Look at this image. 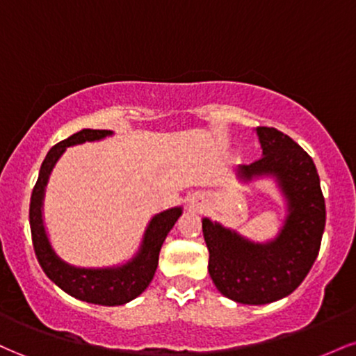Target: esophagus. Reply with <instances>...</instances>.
Returning <instances> with one entry per match:
<instances>
[{"label":"esophagus","mask_w":356,"mask_h":356,"mask_svg":"<svg viewBox=\"0 0 356 356\" xmlns=\"http://www.w3.org/2000/svg\"><path fill=\"white\" fill-rule=\"evenodd\" d=\"M201 206H202V202L199 201V199H192L191 201V207H194V209H199Z\"/></svg>","instance_id":"1"}]
</instances>
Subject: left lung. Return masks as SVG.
<instances>
[{
  "mask_svg": "<svg viewBox=\"0 0 356 356\" xmlns=\"http://www.w3.org/2000/svg\"><path fill=\"white\" fill-rule=\"evenodd\" d=\"M256 134L263 157L241 164L239 177L246 182L261 175L276 179L288 204L280 234L268 243H252L222 224L202 219L212 283L220 295L243 305L273 303L303 283L320 251L326 220L313 159L273 127H257Z\"/></svg>",
  "mask_w": 356,
  "mask_h": 356,
  "instance_id": "left-lung-1",
  "label": "left lung"
}]
</instances>
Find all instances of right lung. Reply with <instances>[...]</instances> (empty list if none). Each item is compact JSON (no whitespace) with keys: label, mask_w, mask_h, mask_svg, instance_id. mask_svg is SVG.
I'll use <instances>...</instances> for the list:
<instances>
[{"label":"right lung","mask_w":356,"mask_h":356,"mask_svg":"<svg viewBox=\"0 0 356 356\" xmlns=\"http://www.w3.org/2000/svg\"><path fill=\"white\" fill-rule=\"evenodd\" d=\"M108 136H112L110 130L83 129L51 147L40 167L38 181L31 192L30 227L40 266L53 283L76 300L102 306H117L142 295L150 284L159 264V252L175 220L181 218L182 207H172L154 216L147 226L138 252L122 266L85 269L72 266L58 257L48 241L43 224V195L48 177L67 147L102 140Z\"/></svg>","instance_id":"right-lung-1"}]
</instances>
